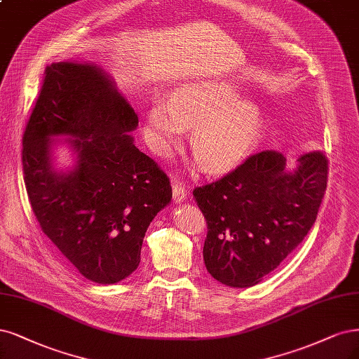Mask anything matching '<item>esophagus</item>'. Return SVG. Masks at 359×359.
I'll use <instances>...</instances> for the list:
<instances>
[{
    "label": "esophagus",
    "mask_w": 359,
    "mask_h": 359,
    "mask_svg": "<svg viewBox=\"0 0 359 359\" xmlns=\"http://www.w3.org/2000/svg\"><path fill=\"white\" fill-rule=\"evenodd\" d=\"M172 196H174L175 203H180L187 199V187H185V184L175 178L172 180Z\"/></svg>",
    "instance_id": "esophagus-1"
}]
</instances>
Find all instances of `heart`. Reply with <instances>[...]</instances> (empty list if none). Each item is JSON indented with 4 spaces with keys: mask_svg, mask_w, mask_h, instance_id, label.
I'll use <instances>...</instances> for the list:
<instances>
[{
    "mask_svg": "<svg viewBox=\"0 0 359 359\" xmlns=\"http://www.w3.org/2000/svg\"><path fill=\"white\" fill-rule=\"evenodd\" d=\"M236 86L219 80L182 84L170 101L157 97L145 114V133L153 148L169 153L191 128L190 147L202 168L222 174L251 153L263 129V113L239 97Z\"/></svg>",
    "mask_w": 359,
    "mask_h": 359,
    "instance_id": "b5f03b06",
    "label": "heart"
}]
</instances>
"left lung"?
Segmentation results:
<instances>
[{
  "label": "left lung",
  "instance_id": "obj_1",
  "mask_svg": "<svg viewBox=\"0 0 359 359\" xmlns=\"http://www.w3.org/2000/svg\"><path fill=\"white\" fill-rule=\"evenodd\" d=\"M287 172V158L266 150L211 184L193 190L205 215L209 273L248 288L273 271L312 229L327 189L328 158L311 151Z\"/></svg>",
  "mask_w": 359,
  "mask_h": 359
}]
</instances>
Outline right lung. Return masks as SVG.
I'll return each mask as SVG.
<instances>
[{"mask_svg":"<svg viewBox=\"0 0 359 359\" xmlns=\"http://www.w3.org/2000/svg\"><path fill=\"white\" fill-rule=\"evenodd\" d=\"M138 116L101 68L57 62L46 68L22 138V165L40 227L92 282H120L141 262L145 231L170 202L168 175L140 151ZM78 154L69 172L51 163L52 136Z\"/></svg>","mask_w":359,"mask_h":359,"instance_id":"1","label":"right lung"}]
</instances>
